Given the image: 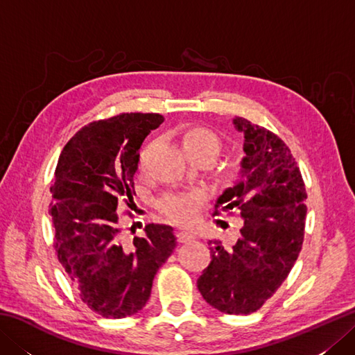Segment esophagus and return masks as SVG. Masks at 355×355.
<instances>
[{
    "label": "esophagus",
    "mask_w": 355,
    "mask_h": 355,
    "mask_svg": "<svg viewBox=\"0 0 355 355\" xmlns=\"http://www.w3.org/2000/svg\"><path fill=\"white\" fill-rule=\"evenodd\" d=\"M177 238H178V243H187V241L195 239V235L192 232L180 230V232H177Z\"/></svg>",
    "instance_id": "esophagus-1"
}]
</instances>
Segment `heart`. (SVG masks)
I'll return each mask as SVG.
<instances>
[{"label":"heart","mask_w":355,"mask_h":355,"mask_svg":"<svg viewBox=\"0 0 355 355\" xmlns=\"http://www.w3.org/2000/svg\"><path fill=\"white\" fill-rule=\"evenodd\" d=\"M221 139L218 134L206 126H189L182 134V148L191 162H214L221 150ZM148 149H143L139 155V169L143 171L146 166ZM244 171L243 162L239 158H230L223 164L220 175L225 182H236ZM198 193H169L160 201L162 214L173 223L189 224L198 210Z\"/></svg>","instance_id":"obj_1"}]
</instances>
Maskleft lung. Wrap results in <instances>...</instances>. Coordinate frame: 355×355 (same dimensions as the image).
I'll return each mask as SVG.
<instances>
[{
  "label": "left lung",
  "instance_id": "8db88e82",
  "mask_svg": "<svg viewBox=\"0 0 355 355\" xmlns=\"http://www.w3.org/2000/svg\"><path fill=\"white\" fill-rule=\"evenodd\" d=\"M244 134L243 175L218 198L215 215L238 210L243 227L236 244L209 241L212 261L197 286L209 305L225 314H250L288 276L305 233L306 191L290 148L250 120L236 117Z\"/></svg>",
  "mask_w": 355,
  "mask_h": 355
}]
</instances>
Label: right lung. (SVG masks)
Masks as SVG:
<instances>
[{
    "label": "right lung",
    "mask_w": 355,
    "mask_h": 355,
    "mask_svg": "<svg viewBox=\"0 0 355 355\" xmlns=\"http://www.w3.org/2000/svg\"><path fill=\"white\" fill-rule=\"evenodd\" d=\"M154 112H122L82 128L59 155L50 192L58 259L82 302L123 319L146 305L158 268L177 247L171 225L148 224L125 239L117 206L132 202L139 149L163 123ZM132 229V227H131Z\"/></svg>",
    "instance_id": "obj_1"
}]
</instances>
